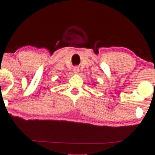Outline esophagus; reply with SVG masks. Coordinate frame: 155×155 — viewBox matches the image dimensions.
Segmentation results:
<instances>
[{"mask_svg": "<svg viewBox=\"0 0 155 155\" xmlns=\"http://www.w3.org/2000/svg\"><path fill=\"white\" fill-rule=\"evenodd\" d=\"M73 71H74L75 73H77L79 72V67H75L74 68H73Z\"/></svg>", "mask_w": 155, "mask_h": 155, "instance_id": "obj_1", "label": "esophagus"}]
</instances>
